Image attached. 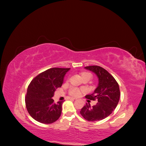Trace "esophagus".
<instances>
[{"instance_id":"esophagus-1","label":"esophagus","mask_w":146,"mask_h":146,"mask_svg":"<svg viewBox=\"0 0 146 146\" xmlns=\"http://www.w3.org/2000/svg\"><path fill=\"white\" fill-rule=\"evenodd\" d=\"M68 99L69 100H75V99H76V98H69Z\"/></svg>"}]
</instances>
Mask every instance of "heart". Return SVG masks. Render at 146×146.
<instances>
[{
	"instance_id": "b5f03b06",
	"label": "heart",
	"mask_w": 146,
	"mask_h": 146,
	"mask_svg": "<svg viewBox=\"0 0 146 146\" xmlns=\"http://www.w3.org/2000/svg\"><path fill=\"white\" fill-rule=\"evenodd\" d=\"M84 76H88L91 78V74L90 73H88V72H83L82 74V77H84ZM69 93L71 96H79V94H80V90L78 89V88H77L72 87L69 90Z\"/></svg>"
}]
</instances>
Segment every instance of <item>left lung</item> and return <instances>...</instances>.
<instances>
[{"label":"left lung","mask_w":146,"mask_h":146,"mask_svg":"<svg viewBox=\"0 0 146 146\" xmlns=\"http://www.w3.org/2000/svg\"><path fill=\"white\" fill-rule=\"evenodd\" d=\"M85 69L96 74L98 78V85L91 94L85 96L91 100L98 99V102L91 107L86 103L81 109L82 116L88 121H98L108 117L117 107L120 98L118 83L107 70L98 66H86Z\"/></svg>","instance_id":"obj_1"}]
</instances>
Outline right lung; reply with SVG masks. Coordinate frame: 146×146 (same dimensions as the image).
Instances as JSON below:
<instances>
[{
    "instance_id": "add662e5",
    "label": "right lung",
    "mask_w": 146,
    "mask_h": 146,
    "mask_svg": "<svg viewBox=\"0 0 146 146\" xmlns=\"http://www.w3.org/2000/svg\"><path fill=\"white\" fill-rule=\"evenodd\" d=\"M70 68H54L39 74L27 88L25 105L30 115L43 123H52L58 120L62 111L63 101L55 104L52 99L57 88L61 87Z\"/></svg>"
}]
</instances>
